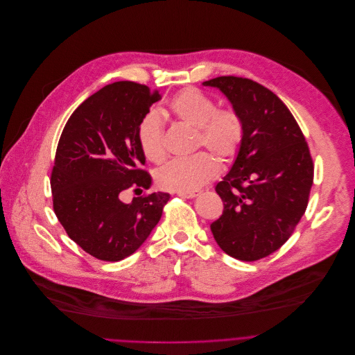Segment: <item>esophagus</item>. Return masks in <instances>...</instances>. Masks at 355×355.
Returning <instances> with one entry per match:
<instances>
[{"label":"esophagus","mask_w":355,"mask_h":355,"mask_svg":"<svg viewBox=\"0 0 355 355\" xmlns=\"http://www.w3.org/2000/svg\"><path fill=\"white\" fill-rule=\"evenodd\" d=\"M180 197H183V198H194V197H197L198 194H200V191H191V193H178Z\"/></svg>","instance_id":"1"}]
</instances>
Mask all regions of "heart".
<instances>
[{
	"label": "heart",
	"instance_id": "b5f03b06",
	"mask_svg": "<svg viewBox=\"0 0 355 355\" xmlns=\"http://www.w3.org/2000/svg\"><path fill=\"white\" fill-rule=\"evenodd\" d=\"M169 109L182 123L197 128V146H204L224 161L234 158L243 143L245 124L234 109H218L217 102L205 94L187 88L172 96ZM137 138L141 151L151 162L165 158L164 125L161 117L151 112L141 120ZM220 165L208 153L189 158H176L157 173L159 187L175 193H191L217 178Z\"/></svg>",
	"mask_w": 355,
	"mask_h": 355
}]
</instances>
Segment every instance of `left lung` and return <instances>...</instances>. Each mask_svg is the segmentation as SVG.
Instances as JSON below:
<instances>
[{
  "mask_svg": "<svg viewBox=\"0 0 355 355\" xmlns=\"http://www.w3.org/2000/svg\"><path fill=\"white\" fill-rule=\"evenodd\" d=\"M202 85L220 89L245 124L235 162L216 186L224 211L211 232L227 254L254 261L284 245L305 214L313 162L297 120L270 89L239 77Z\"/></svg>",
  "mask_w": 355,
  "mask_h": 355,
  "instance_id": "left-lung-1",
  "label": "left lung"
}]
</instances>
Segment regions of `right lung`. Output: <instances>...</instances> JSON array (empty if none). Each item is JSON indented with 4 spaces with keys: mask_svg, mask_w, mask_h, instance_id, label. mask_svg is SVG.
Returning <instances> with one entry per match:
<instances>
[{
    "mask_svg": "<svg viewBox=\"0 0 355 355\" xmlns=\"http://www.w3.org/2000/svg\"><path fill=\"white\" fill-rule=\"evenodd\" d=\"M161 95L119 81L84 101L68 119L51 172L53 208L68 236L91 256L119 261L132 254L162 217L168 193L121 200L150 189L137 130Z\"/></svg>",
    "mask_w": 355,
    "mask_h": 355,
    "instance_id": "add662e5",
    "label": "right lung"
}]
</instances>
